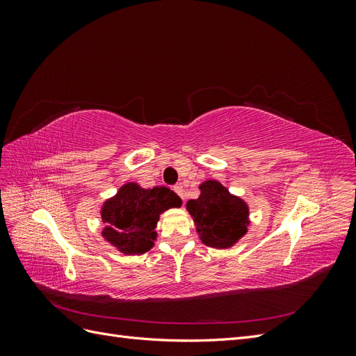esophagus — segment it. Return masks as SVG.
<instances>
[{
    "mask_svg": "<svg viewBox=\"0 0 356 356\" xmlns=\"http://www.w3.org/2000/svg\"><path fill=\"white\" fill-rule=\"evenodd\" d=\"M174 191L177 193V195L181 197V199H184V187H182L181 184H177V186H174Z\"/></svg>",
    "mask_w": 356,
    "mask_h": 356,
    "instance_id": "34e87169",
    "label": "esophagus"
}]
</instances>
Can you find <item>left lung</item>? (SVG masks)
Segmentation results:
<instances>
[{"mask_svg":"<svg viewBox=\"0 0 356 356\" xmlns=\"http://www.w3.org/2000/svg\"><path fill=\"white\" fill-rule=\"evenodd\" d=\"M200 196L187 202L202 243L227 250L238 243L250 227V207L220 181L208 179L199 186Z\"/></svg>","mask_w":356,"mask_h":356,"instance_id":"8db88e82","label":"left lung"}]
</instances>
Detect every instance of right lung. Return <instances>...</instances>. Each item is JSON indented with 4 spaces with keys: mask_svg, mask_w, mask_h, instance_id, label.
Listing matches in <instances>:
<instances>
[{
    "mask_svg": "<svg viewBox=\"0 0 356 356\" xmlns=\"http://www.w3.org/2000/svg\"><path fill=\"white\" fill-rule=\"evenodd\" d=\"M181 204L170 188H143L136 182H126L102 203V238L124 255L144 254L154 246L160 213Z\"/></svg>",
    "mask_w": 356,
    "mask_h": 356,
    "instance_id": "add662e5",
    "label": "right lung"
}]
</instances>
